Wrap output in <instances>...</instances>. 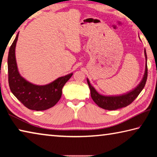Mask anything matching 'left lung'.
Returning a JSON list of instances; mask_svg holds the SVG:
<instances>
[{"label": "left lung", "instance_id": "obj_1", "mask_svg": "<svg viewBox=\"0 0 157 157\" xmlns=\"http://www.w3.org/2000/svg\"><path fill=\"white\" fill-rule=\"evenodd\" d=\"M145 56L146 58V65H145V75L143 78L142 81L138 85V86L136 88H135L133 91L129 92V93L124 94L122 96H116V97H106L99 94L97 92L95 89L92 87L90 81L88 79V84L89 88L90 89V94L91 97L93 101L95 102V104L98 105L99 107L102 109L113 110H117L119 109H122L123 107H126L129 106V104L134 101L136 98L139 95L140 92L144 88L145 86L146 81L147 78V54H146V51L145 49Z\"/></svg>", "mask_w": 157, "mask_h": 157}]
</instances>
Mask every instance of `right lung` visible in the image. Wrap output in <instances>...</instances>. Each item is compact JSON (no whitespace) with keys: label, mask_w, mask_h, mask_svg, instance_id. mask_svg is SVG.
<instances>
[{"label":"right lung","mask_w":157,"mask_h":157,"mask_svg":"<svg viewBox=\"0 0 157 157\" xmlns=\"http://www.w3.org/2000/svg\"><path fill=\"white\" fill-rule=\"evenodd\" d=\"M18 36L19 35H17L10 48L7 58L10 90L28 109L44 110L50 109L60 100L62 89L73 74L60 77L51 83L42 86H35L25 81L18 71L15 58V47Z\"/></svg>","instance_id":"add662e5"}]
</instances>
